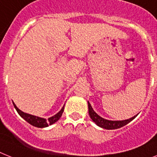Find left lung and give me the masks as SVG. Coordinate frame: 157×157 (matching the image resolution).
<instances>
[{"label": "left lung", "mask_w": 157, "mask_h": 157, "mask_svg": "<svg viewBox=\"0 0 157 157\" xmlns=\"http://www.w3.org/2000/svg\"><path fill=\"white\" fill-rule=\"evenodd\" d=\"M88 111H89V115H90V117L91 118V120L98 126L105 128V129H107V130H112V129H117V128H122V127L125 126L126 124H128L129 122H131L137 116L136 115V116L131 118V119L122 120V121H112V120H105V119L100 117L98 114L94 112V111L91 107V105L90 104L89 102H88Z\"/></svg>", "instance_id": "left-lung-1"}]
</instances>
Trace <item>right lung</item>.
Instances as JSON below:
<instances>
[{
  "label": "right lung",
  "mask_w": 157,
  "mask_h": 157,
  "mask_svg": "<svg viewBox=\"0 0 157 157\" xmlns=\"http://www.w3.org/2000/svg\"><path fill=\"white\" fill-rule=\"evenodd\" d=\"M14 107L16 108L17 111L18 112V114L20 115L21 117L24 119L25 120H26L27 122L30 124L31 125H33L34 127H37V128H46V127H48L49 125H51V124H54L55 122H57L60 117L62 116L63 113V111H64V107L61 109V111L57 113L55 116H52V117L49 118L48 120H46V119H43V118H40L37 117V116H32V115H29V114L25 113L23 111H21V110H19L17 107H16V105L14 104Z\"/></svg>",
  "instance_id": "right-lung-1"
}]
</instances>
